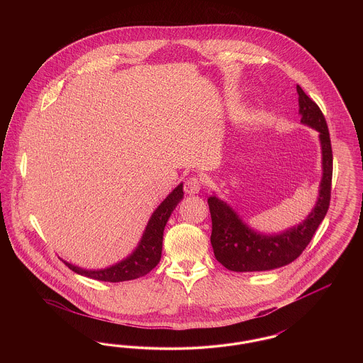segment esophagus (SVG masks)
I'll return each mask as SVG.
<instances>
[{
    "label": "esophagus",
    "instance_id": "obj_1",
    "mask_svg": "<svg viewBox=\"0 0 363 363\" xmlns=\"http://www.w3.org/2000/svg\"><path fill=\"white\" fill-rule=\"evenodd\" d=\"M201 189V179L199 177H191L185 181L184 190L186 194H197Z\"/></svg>",
    "mask_w": 363,
    "mask_h": 363
}]
</instances>
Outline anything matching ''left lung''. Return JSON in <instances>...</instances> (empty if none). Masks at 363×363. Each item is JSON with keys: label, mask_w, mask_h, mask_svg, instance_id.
I'll use <instances>...</instances> for the list:
<instances>
[{"label": "left lung", "mask_w": 363, "mask_h": 363, "mask_svg": "<svg viewBox=\"0 0 363 363\" xmlns=\"http://www.w3.org/2000/svg\"><path fill=\"white\" fill-rule=\"evenodd\" d=\"M301 122L320 133L323 178L315 207L303 223L275 235H264L245 225L240 216L216 196L208 199L212 219L211 243L216 259L234 272L269 271L298 259L327 215L330 201L333 156L325 117L315 102L296 86Z\"/></svg>", "instance_id": "8db88e82"}]
</instances>
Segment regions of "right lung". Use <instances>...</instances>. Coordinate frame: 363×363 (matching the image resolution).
<instances>
[{
	"label": "right lung",
	"mask_w": 363,
	"mask_h": 363,
	"mask_svg": "<svg viewBox=\"0 0 363 363\" xmlns=\"http://www.w3.org/2000/svg\"><path fill=\"white\" fill-rule=\"evenodd\" d=\"M184 190L182 184H179L175 189L164 199V201L156 208L152 213L148 225L145 227V231L141 237V241L138 243L136 250L125 259L120 261L116 265H111L104 269L98 271H88L79 268L67 261L65 265L72 269L73 272L83 275V277L110 281V283H118L125 280H133L138 277L147 275L150 271H152L157 265L160 256H162V242H163V231L164 225L167 223L172 212L177 204L182 200Z\"/></svg>",
	"instance_id": "right-lung-1"
}]
</instances>
